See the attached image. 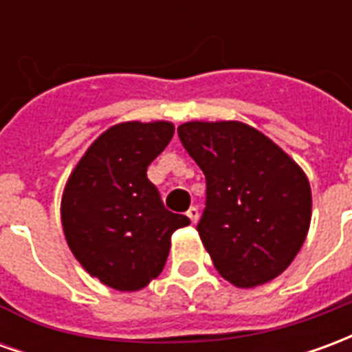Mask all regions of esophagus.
Returning <instances> with one entry per match:
<instances>
[{
	"instance_id": "obj_1",
	"label": "esophagus",
	"mask_w": 352,
	"mask_h": 352,
	"mask_svg": "<svg viewBox=\"0 0 352 352\" xmlns=\"http://www.w3.org/2000/svg\"><path fill=\"white\" fill-rule=\"evenodd\" d=\"M186 217H188V219H190L192 224H196V222H198V219H199V211H198V207H190V209H188V211H186Z\"/></svg>"
}]
</instances>
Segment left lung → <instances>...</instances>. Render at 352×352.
Segmentation results:
<instances>
[{
  "mask_svg": "<svg viewBox=\"0 0 352 352\" xmlns=\"http://www.w3.org/2000/svg\"><path fill=\"white\" fill-rule=\"evenodd\" d=\"M177 131L206 175L198 232L217 272L239 288L275 279L309 230L311 186L302 168L243 122L194 120Z\"/></svg>",
  "mask_w": 352,
  "mask_h": 352,
  "instance_id": "left-lung-1",
  "label": "left lung"
}]
</instances>
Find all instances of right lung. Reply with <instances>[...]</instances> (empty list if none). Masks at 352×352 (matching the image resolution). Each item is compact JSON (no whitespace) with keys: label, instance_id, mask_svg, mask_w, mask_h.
I'll list each match as a JSON object with an SVG mask.
<instances>
[{"label":"right lung","instance_id":"add662e5","mask_svg":"<svg viewBox=\"0 0 352 352\" xmlns=\"http://www.w3.org/2000/svg\"><path fill=\"white\" fill-rule=\"evenodd\" d=\"M173 124L122 122L94 141L67 179L62 196L65 241L92 277L122 292L156 279L171 234L188 226L168 211L146 168L173 138Z\"/></svg>","mask_w":352,"mask_h":352}]
</instances>
